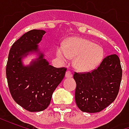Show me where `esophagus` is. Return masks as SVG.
Segmentation results:
<instances>
[{
    "label": "esophagus",
    "mask_w": 129,
    "mask_h": 129,
    "mask_svg": "<svg viewBox=\"0 0 129 129\" xmlns=\"http://www.w3.org/2000/svg\"><path fill=\"white\" fill-rule=\"evenodd\" d=\"M73 77V73L70 70H67L66 71V77H67V78H70V77Z\"/></svg>",
    "instance_id": "obj_1"
}]
</instances>
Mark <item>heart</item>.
<instances>
[{"label": "heart", "mask_w": 129, "mask_h": 129, "mask_svg": "<svg viewBox=\"0 0 129 129\" xmlns=\"http://www.w3.org/2000/svg\"><path fill=\"white\" fill-rule=\"evenodd\" d=\"M56 55L62 61H67L70 58H75L74 66L83 72L94 70L104 56L103 48L95 43L79 37H73L68 39L64 46L57 48Z\"/></svg>", "instance_id": "b5f03b06"}]
</instances>
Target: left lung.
Returning <instances> with one entry per match:
<instances>
[{"label": "left lung", "instance_id": "8db88e82", "mask_svg": "<svg viewBox=\"0 0 129 129\" xmlns=\"http://www.w3.org/2000/svg\"><path fill=\"white\" fill-rule=\"evenodd\" d=\"M122 77L120 60L115 54L106 56L91 72H75V102L78 108L92 113L104 110L116 99Z\"/></svg>", "mask_w": 129, "mask_h": 129}]
</instances>
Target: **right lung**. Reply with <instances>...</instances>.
<instances>
[{"label":"right lung","mask_w":129,"mask_h":129,"mask_svg":"<svg viewBox=\"0 0 129 129\" xmlns=\"http://www.w3.org/2000/svg\"><path fill=\"white\" fill-rule=\"evenodd\" d=\"M45 32L32 29L13 43L6 66L9 90L16 102L29 112L42 111L50 104L52 93L64 77L66 68H54L41 54L28 66L21 59L29 52H38V43Z\"/></svg>","instance_id":"1"}]
</instances>
